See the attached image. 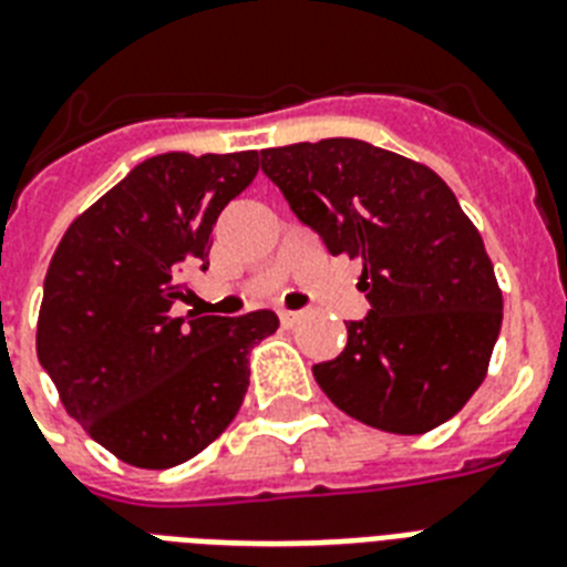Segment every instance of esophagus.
<instances>
[{
    "label": "esophagus",
    "mask_w": 567,
    "mask_h": 567,
    "mask_svg": "<svg viewBox=\"0 0 567 567\" xmlns=\"http://www.w3.org/2000/svg\"><path fill=\"white\" fill-rule=\"evenodd\" d=\"M279 320H282L285 328H293L302 320V311H279Z\"/></svg>",
    "instance_id": "obj_1"
}]
</instances>
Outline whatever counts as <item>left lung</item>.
<instances>
[{"instance_id":"obj_1","label":"left lung","mask_w":567,"mask_h":567,"mask_svg":"<svg viewBox=\"0 0 567 567\" xmlns=\"http://www.w3.org/2000/svg\"><path fill=\"white\" fill-rule=\"evenodd\" d=\"M261 173L328 254L363 261L372 311L346 322L340 357L313 365L322 392L394 435L450 421L482 386L502 328L493 261L453 189L354 137L261 150Z\"/></svg>"}]
</instances>
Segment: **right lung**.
I'll return each mask as SVG.
<instances>
[{
	"label": "right lung",
	"instance_id": "1",
	"mask_svg": "<svg viewBox=\"0 0 567 567\" xmlns=\"http://www.w3.org/2000/svg\"><path fill=\"white\" fill-rule=\"evenodd\" d=\"M256 173V152L141 161L51 259L37 357L65 412L132 467H175L221 435L247 392V351L279 328L268 308L175 317L193 297L184 276L210 265L218 213Z\"/></svg>",
	"mask_w": 567,
	"mask_h": 567
}]
</instances>
